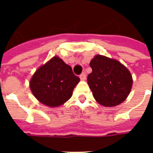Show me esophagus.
<instances>
[{
	"label": "esophagus",
	"mask_w": 153,
	"mask_h": 153,
	"mask_svg": "<svg viewBox=\"0 0 153 153\" xmlns=\"http://www.w3.org/2000/svg\"><path fill=\"white\" fill-rule=\"evenodd\" d=\"M80 79L81 80H85L86 79V74L85 73H82L81 74H80Z\"/></svg>",
	"instance_id": "34e87169"
}]
</instances>
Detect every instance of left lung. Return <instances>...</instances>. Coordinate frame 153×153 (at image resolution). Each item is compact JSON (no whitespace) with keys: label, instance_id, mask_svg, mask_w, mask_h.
Segmentation results:
<instances>
[{"label":"left lung","instance_id":"1","mask_svg":"<svg viewBox=\"0 0 153 153\" xmlns=\"http://www.w3.org/2000/svg\"><path fill=\"white\" fill-rule=\"evenodd\" d=\"M92 73L88 83L93 97L104 106L123 102L130 93L133 79L130 72L118 60L97 55L90 62Z\"/></svg>","mask_w":153,"mask_h":153}]
</instances>
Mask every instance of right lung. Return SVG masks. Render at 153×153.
I'll return each mask as SVG.
<instances>
[{
    "label": "right lung",
    "mask_w": 153,
    "mask_h": 153,
    "mask_svg": "<svg viewBox=\"0 0 153 153\" xmlns=\"http://www.w3.org/2000/svg\"><path fill=\"white\" fill-rule=\"evenodd\" d=\"M79 80L70 65L54 56L35 72L30 80V88L40 102L55 107L70 99Z\"/></svg>",
    "instance_id": "1"
}]
</instances>
